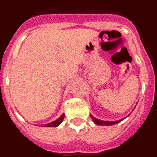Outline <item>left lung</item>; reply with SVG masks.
<instances>
[{"label":"left lung","instance_id":"1","mask_svg":"<svg viewBox=\"0 0 157 157\" xmlns=\"http://www.w3.org/2000/svg\"><path fill=\"white\" fill-rule=\"evenodd\" d=\"M91 118H92V120H94V123L97 124V125H99V126H112V125H114V124H116V123H120V121L123 120H117V121H103V120H98V119H96L94 118L93 116H90Z\"/></svg>","mask_w":157,"mask_h":157}]
</instances>
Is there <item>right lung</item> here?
I'll return each mask as SVG.
<instances>
[{
  "mask_svg": "<svg viewBox=\"0 0 157 157\" xmlns=\"http://www.w3.org/2000/svg\"><path fill=\"white\" fill-rule=\"evenodd\" d=\"M64 119V114L61 115V116L58 119V120H55V121L52 122V123H47V124H44V127H58V126L62 123L63 120Z\"/></svg>",
  "mask_w": 157,
  "mask_h": 157,
  "instance_id": "add662e5",
  "label": "right lung"
}]
</instances>
